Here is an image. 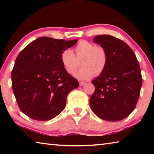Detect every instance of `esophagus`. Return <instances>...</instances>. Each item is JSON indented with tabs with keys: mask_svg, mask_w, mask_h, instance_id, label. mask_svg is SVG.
Segmentation results:
<instances>
[{
	"mask_svg": "<svg viewBox=\"0 0 154 154\" xmlns=\"http://www.w3.org/2000/svg\"><path fill=\"white\" fill-rule=\"evenodd\" d=\"M85 83V82H79V85L80 86H82V85H83Z\"/></svg>",
	"mask_w": 154,
	"mask_h": 154,
	"instance_id": "obj_1",
	"label": "esophagus"
}]
</instances>
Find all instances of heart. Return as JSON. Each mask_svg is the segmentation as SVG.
Returning a JSON list of instances; mask_svg holds the SVG:
<instances>
[{"instance_id": "1", "label": "heart", "mask_w": 154, "mask_h": 154, "mask_svg": "<svg viewBox=\"0 0 154 154\" xmlns=\"http://www.w3.org/2000/svg\"><path fill=\"white\" fill-rule=\"evenodd\" d=\"M75 56L66 49L62 52L60 60L62 66L69 74H73L82 62L83 68L75 76L79 79L86 80L94 75H100L105 71L108 62L106 51L101 46H95L86 41H81L74 49Z\"/></svg>"}]
</instances>
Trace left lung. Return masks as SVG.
Segmentation results:
<instances>
[{
    "label": "left lung",
    "mask_w": 154,
    "mask_h": 154,
    "mask_svg": "<svg viewBox=\"0 0 154 154\" xmlns=\"http://www.w3.org/2000/svg\"><path fill=\"white\" fill-rule=\"evenodd\" d=\"M94 42L106 51L105 71L92 81L95 91L90 98L94 113L104 120L118 122L126 118L137 105L142 85V76L132 49L113 36L98 35Z\"/></svg>",
    "instance_id": "1"
}]
</instances>
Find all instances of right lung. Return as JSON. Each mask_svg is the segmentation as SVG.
<instances>
[{"label":"right lung","instance_id":"add662e5","mask_svg":"<svg viewBox=\"0 0 154 154\" xmlns=\"http://www.w3.org/2000/svg\"><path fill=\"white\" fill-rule=\"evenodd\" d=\"M77 40L47 36L36 38L20 52L11 72L13 92L20 109L38 121L55 118L64 110L69 93L79 82L65 71L62 51Z\"/></svg>","mask_w":154,"mask_h":154}]
</instances>
